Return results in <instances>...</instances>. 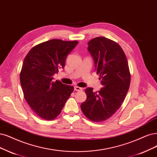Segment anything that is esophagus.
<instances>
[{
    "instance_id": "34e87169",
    "label": "esophagus",
    "mask_w": 157,
    "mask_h": 157,
    "mask_svg": "<svg viewBox=\"0 0 157 157\" xmlns=\"http://www.w3.org/2000/svg\"><path fill=\"white\" fill-rule=\"evenodd\" d=\"M74 90L75 91H82V90H83V89L81 88V87H79V86H74Z\"/></svg>"
}]
</instances>
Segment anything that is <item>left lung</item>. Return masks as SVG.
I'll use <instances>...</instances> for the list:
<instances>
[{
  "mask_svg": "<svg viewBox=\"0 0 157 157\" xmlns=\"http://www.w3.org/2000/svg\"><path fill=\"white\" fill-rule=\"evenodd\" d=\"M88 45L103 87L96 92L86 88V100L81 109L90 120L100 122L111 117L121 105L129 89L131 74L126 56L117 43L98 37Z\"/></svg>",
  "mask_w": 157,
  "mask_h": 157,
  "instance_id": "obj_1",
  "label": "left lung"
}]
</instances>
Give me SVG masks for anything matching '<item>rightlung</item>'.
<instances>
[{"mask_svg":"<svg viewBox=\"0 0 157 157\" xmlns=\"http://www.w3.org/2000/svg\"><path fill=\"white\" fill-rule=\"evenodd\" d=\"M78 43L52 39L33 46L26 56L20 82L26 101L40 118L55 119L73 92V86L52 79L65 67L67 55Z\"/></svg>","mask_w":157,"mask_h":157,"instance_id":"obj_1","label":"right lung"}]
</instances>
